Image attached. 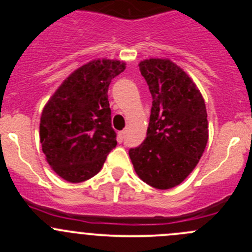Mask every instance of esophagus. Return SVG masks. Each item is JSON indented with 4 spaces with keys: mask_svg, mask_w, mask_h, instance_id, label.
<instances>
[{
    "mask_svg": "<svg viewBox=\"0 0 252 252\" xmlns=\"http://www.w3.org/2000/svg\"><path fill=\"white\" fill-rule=\"evenodd\" d=\"M124 136H126V130L119 131V133H118V141H119V142H123Z\"/></svg>",
    "mask_w": 252,
    "mask_h": 252,
    "instance_id": "esophagus-1",
    "label": "esophagus"
}]
</instances>
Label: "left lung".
<instances>
[{
  "mask_svg": "<svg viewBox=\"0 0 252 252\" xmlns=\"http://www.w3.org/2000/svg\"><path fill=\"white\" fill-rule=\"evenodd\" d=\"M152 96L146 139L129 150L136 174L166 190L179 185L199 163L208 140L207 112L201 93L169 60L139 63Z\"/></svg>",
  "mask_w": 252,
  "mask_h": 252,
  "instance_id": "obj_1",
  "label": "left lung"
}]
</instances>
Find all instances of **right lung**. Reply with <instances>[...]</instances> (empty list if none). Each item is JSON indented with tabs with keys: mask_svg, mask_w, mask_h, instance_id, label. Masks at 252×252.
Returning <instances> with one entry per match:
<instances>
[{
	"mask_svg": "<svg viewBox=\"0 0 252 252\" xmlns=\"http://www.w3.org/2000/svg\"><path fill=\"white\" fill-rule=\"evenodd\" d=\"M126 63L95 60L72 73L48 100L40 121L42 152L53 171L70 183L90 179L117 145L108 86Z\"/></svg>",
	"mask_w": 252,
	"mask_h": 252,
	"instance_id": "right-lung-1",
	"label": "right lung"
}]
</instances>
